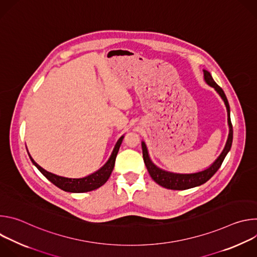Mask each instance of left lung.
Masks as SVG:
<instances>
[{
    "label": "left lung",
    "mask_w": 257,
    "mask_h": 257,
    "mask_svg": "<svg viewBox=\"0 0 257 257\" xmlns=\"http://www.w3.org/2000/svg\"><path fill=\"white\" fill-rule=\"evenodd\" d=\"M204 79L206 81V83L210 86H212L217 93L221 95V97L224 99L225 104L227 106V111H228V123H229V127H230V133H229V137L226 143L225 149L223 151V153L221 154L216 161L206 170L202 171V172H198V173H194V174H176V173H170V172H166L160 168H158L156 165L153 164V162L151 161L150 157H149V153H148V149H146V145L144 142L141 143L142 145V156H143V161L144 164L148 168V171L151 175V177L154 179V181L156 183H158L159 185H161L162 187H165L167 189H172V190H185V189H189V188H193L199 185H202L203 183H205L206 181H208L214 174L215 172L219 169V167L222 166L227 154L229 153L231 146H232V142H233V126L231 123V117H230V105L227 99V96L224 92V90L219 87L213 80V78L211 77L210 73L204 70Z\"/></svg>",
    "instance_id": "obj_1"
}]
</instances>
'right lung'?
<instances>
[{
  "mask_svg": "<svg viewBox=\"0 0 257 257\" xmlns=\"http://www.w3.org/2000/svg\"><path fill=\"white\" fill-rule=\"evenodd\" d=\"M124 136L120 137V139L117 141L115 149L113 151V154L111 156V158L108 159V161L105 163V165L100 168L98 171H96L95 173L84 177V178H79V179H73V178H65V177H61L58 175H55L53 173H50L48 171H46L45 169H43L41 166H39L36 164L33 159L30 157V155L28 154L32 164L40 170V172L49 180L51 181L54 185H56L57 187H59L60 189L67 191V192H73V193H83V192H88V191H92L95 190L97 188H99L100 186H102L104 183L107 181V179L111 176L114 166H115V161H116V157L118 155L120 145L122 143Z\"/></svg>",
  "mask_w": 257,
  "mask_h": 257,
  "instance_id": "1",
  "label": "right lung"
}]
</instances>
